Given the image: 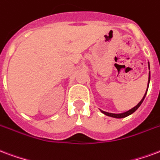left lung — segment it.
<instances>
[{
	"instance_id": "1",
	"label": "left lung",
	"mask_w": 160,
	"mask_h": 160,
	"mask_svg": "<svg viewBox=\"0 0 160 160\" xmlns=\"http://www.w3.org/2000/svg\"><path fill=\"white\" fill-rule=\"evenodd\" d=\"M148 65H149V62H148ZM149 81H150V72H149V77H148V86H149ZM148 89H147V92L146 93H145V95H144V97L142 98V99L141 100V102H139V103L137 104L136 107H134L133 108H131V109H130L129 111H127V112H125V113H107V112H104V111H102V113H104V114H106V115H108V116H110V117H113V118H118V119H120V118H125V117H127L129 116L130 114H131V113H133L136 111V110L138 108L140 107L141 104L142 103L143 100H144V98H145V97H146L147 95V92H148Z\"/></svg>"
}]
</instances>
